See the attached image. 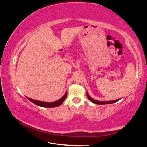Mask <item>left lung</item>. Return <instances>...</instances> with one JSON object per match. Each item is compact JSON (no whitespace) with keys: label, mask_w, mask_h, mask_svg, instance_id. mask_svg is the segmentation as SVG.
Here are the masks:
<instances>
[{"label":"left lung","mask_w":147,"mask_h":147,"mask_svg":"<svg viewBox=\"0 0 147 147\" xmlns=\"http://www.w3.org/2000/svg\"><path fill=\"white\" fill-rule=\"evenodd\" d=\"M87 96H88V99L90 101H91L92 102L94 103V104H113V103H115L116 102L119 101L120 99H117V100H111V101H98V100H94V99L92 98L89 95L88 93H87Z\"/></svg>","instance_id":"left-lung-1"}]
</instances>
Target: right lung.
Here are the masks:
<instances>
[{
  "mask_svg": "<svg viewBox=\"0 0 147 147\" xmlns=\"http://www.w3.org/2000/svg\"><path fill=\"white\" fill-rule=\"evenodd\" d=\"M67 92L66 91V93H65L64 95L62 96L60 99H59V100H56L55 102H47L36 100H34V99L30 98L28 97H26V98H28L30 101H31L32 102H33L37 106L45 107V108H54V107L60 106L61 104L63 102L64 100H65V98L67 97Z\"/></svg>",
  "mask_w": 147,
  "mask_h": 147,
  "instance_id": "right-lung-1",
  "label": "right lung"
}]
</instances>
